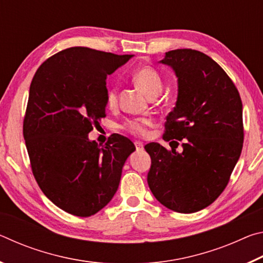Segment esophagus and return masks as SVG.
<instances>
[{
  "label": "esophagus",
  "instance_id": "esophagus-1",
  "mask_svg": "<svg viewBox=\"0 0 263 263\" xmlns=\"http://www.w3.org/2000/svg\"><path fill=\"white\" fill-rule=\"evenodd\" d=\"M135 146H136L137 152H141V151L144 149V144H142L141 141H135Z\"/></svg>",
  "mask_w": 263,
  "mask_h": 263
}]
</instances>
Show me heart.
Returning <instances> with one entry per match:
<instances>
[{"label": "heart", "mask_w": 263, "mask_h": 263, "mask_svg": "<svg viewBox=\"0 0 263 263\" xmlns=\"http://www.w3.org/2000/svg\"><path fill=\"white\" fill-rule=\"evenodd\" d=\"M132 79L135 83L142 91L148 96L154 97L162 90L163 80L161 75L152 66H140L132 73ZM118 103V89L117 86H111L106 91V105L109 108H115ZM152 125V119L149 118H135L127 119L124 122L122 128L127 133L136 137H146L148 133V126Z\"/></svg>", "instance_id": "1"}]
</instances>
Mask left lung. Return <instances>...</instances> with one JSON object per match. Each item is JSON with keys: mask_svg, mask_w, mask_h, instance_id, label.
I'll use <instances>...</instances> for the list:
<instances>
[{"mask_svg": "<svg viewBox=\"0 0 263 263\" xmlns=\"http://www.w3.org/2000/svg\"><path fill=\"white\" fill-rule=\"evenodd\" d=\"M162 64L179 81L176 106L167 116L163 140L145 146L152 163L147 175L154 197L180 213L202 210L219 197L242 149V102L225 70L204 53L166 52ZM177 140L182 148L177 153Z\"/></svg>", "mask_w": 263, "mask_h": 263, "instance_id": "1", "label": "left lung"}]
</instances>
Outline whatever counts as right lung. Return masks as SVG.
<instances>
[{"instance_id":"add662e5","label":"right lung","mask_w":263,"mask_h":263,"mask_svg":"<svg viewBox=\"0 0 263 263\" xmlns=\"http://www.w3.org/2000/svg\"><path fill=\"white\" fill-rule=\"evenodd\" d=\"M131 57L69 47L44 61L31 81L23 136L32 174L46 197L73 216H92L111 201L136 149L117 133L102 147L88 139L106 116V77Z\"/></svg>"}]
</instances>
